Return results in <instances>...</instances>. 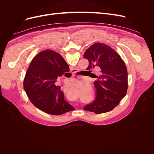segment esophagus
<instances>
[{
    "label": "esophagus",
    "mask_w": 154,
    "mask_h": 154,
    "mask_svg": "<svg viewBox=\"0 0 154 154\" xmlns=\"http://www.w3.org/2000/svg\"><path fill=\"white\" fill-rule=\"evenodd\" d=\"M76 72V70L75 69H72V72Z\"/></svg>",
    "instance_id": "obj_1"
}]
</instances>
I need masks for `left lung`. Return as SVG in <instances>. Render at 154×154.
<instances>
[{
    "label": "left lung",
    "instance_id": "1",
    "mask_svg": "<svg viewBox=\"0 0 154 154\" xmlns=\"http://www.w3.org/2000/svg\"><path fill=\"white\" fill-rule=\"evenodd\" d=\"M83 57L89 62L88 72L97 67L100 68V71L94 74L95 100L83 109L97 114L113 110L127 94L128 73L125 62L113 49L102 43L92 45Z\"/></svg>",
    "mask_w": 154,
    "mask_h": 154
}]
</instances>
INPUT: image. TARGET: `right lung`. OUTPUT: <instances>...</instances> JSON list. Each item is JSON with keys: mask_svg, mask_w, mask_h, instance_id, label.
<instances>
[{"mask_svg": "<svg viewBox=\"0 0 154 154\" xmlns=\"http://www.w3.org/2000/svg\"><path fill=\"white\" fill-rule=\"evenodd\" d=\"M69 71L68 64L60 54L52 50L39 53L31 61L24 80V88L31 103L52 115L73 110L60 87L54 84L58 77Z\"/></svg>", "mask_w": 154, "mask_h": 154, "instance_id": "obj_1", "label": "right lung"}]
</instances>
